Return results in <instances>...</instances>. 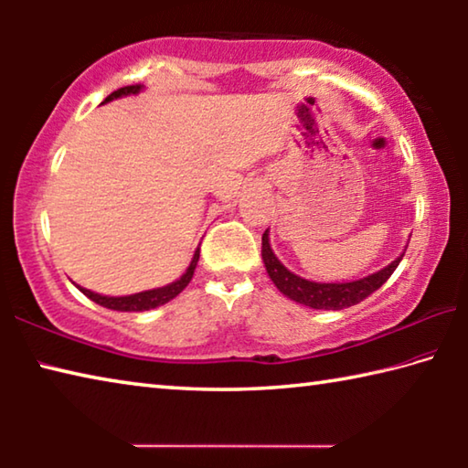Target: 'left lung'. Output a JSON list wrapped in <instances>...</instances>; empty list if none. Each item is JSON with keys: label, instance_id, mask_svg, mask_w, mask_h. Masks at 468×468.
<instances>
[{"label": "left lung", "instance_id": "left-lung-1", "mask_svg": "<svg viewBox=\"0 0 468 468\" xmlns=\"http://www.w3.org/2000/svg\"><path fill=\"white\" fill-rule=\"evenodd\" d=\"M402 256H405V253H402ZM402 256L396 258L390 266L384 268V271L366 276V279L361 281L312 282L287 271V268L279 262V258L274 256V251L271 250V243H268V231H264L262 235V260H264L266 272L276 284V289H279L282 295H287L289 299L297 301V303H303L307 307H314V310H343V307L361 303L363 299L369 297L371 292L378 291L388 279H390L392 272L396 271V266L400 264Z\"/></svg>", "mask_w": 468, "mask_h": 468}]
</instances>
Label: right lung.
I'll list each match as a JSON object with an SVG mask.
<instances>
[{
  "label": "right lung",
  "mask_w": 468,
  "mask_h": 468,
  "mask_svg": "<svg viewBox=\"0 0 468 468\" xmlns=\"http://www.w3.org/2000/svg\"><path fill=\"white\" fill-rule=\"evenodd\" d=\"M142 89L140 84H132V86H123V89H117L115 92H111L107 101H113V99H120L125 97V94H136ZM197 258H200V248L196 250L194 253V260L189 268L186 271V274L181 276L179 281L167 284V287H161V289H153V291H144V292H136V295H128V297H105V295H99V292H92L89 289H80L86 297L92 299L94 303H99L102 307H107V310H117V312H144V310H154V307L167 303L173 297H177L181 291H184L189 281H192L194 271H196V264H197Z\"/></svg>",
  "instance_id": "obj_1"
}]
</instances>
